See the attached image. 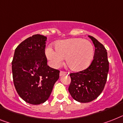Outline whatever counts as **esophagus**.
<instances>
[{
	"instance_id": "obj_1",
	"label": "esophagus",
	"mask_w": 123,
	"mask_h": 123,
	"mask_svg": "<svg viewBox=\"0 0 123 123\" xmlns=\"http://www.w3.org/2000/svg\"><path fill=\"white\" fill-rule=\"evenodd\" d=\"M68 72H64V71H61L60 72V76H62L63 75H65V74H67Z\"/></svg>"
}]
</instances>
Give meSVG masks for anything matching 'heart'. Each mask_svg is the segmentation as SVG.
Instances as JSON below:
<instances>
[{
    "instance_id": "heart-1",
    "label": "heart",
    "mask_w": 123,
    "mask_h": 123,
    "mask_svg": "<svg viewBox=\"0 0 123 123\" xmlns=\"http://www.w3.org/2000/svg\"><path fill=\"white\" fill-rule=\"evenodd\" d=\"M55 50L48 46L45 54L53 67H58L66 58L68 67L75 72L84 70L92 63L94 56L92 43L83 38L60 40L55 44Z\"/></svg>"
}]
</instances>
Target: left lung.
Listing matches in <instances>:
<instances>
[{
    "label": "left lung",
    "mask_w": 123,
    "mask_h": 123,
    "mask_svg": "<svg viewBox=\"0 0 123 123\" xmlns=\"http://www.w3.org/2000/svg\"><path fill=\"white\" fill-rule=\"evenodd\" d=\"M96 48L94 59L86 70L70 74L71 83L68 91L73 99L80 102H91L101 94L109 72L107 53L103 44L89 36Z\"/></svg>",
    "instance_id": "obj_1"
}]
</instances>
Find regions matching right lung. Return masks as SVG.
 Here are the masks:
<instances>
[{"label": "right lung", "instance_id": "1", "mask_svg": "<svg viewBox=\"0 0 123 123\" xmlns=\"http://www.w3.org/2000/svg\"><path fill=\"white\" fill-rule=\"evenodd\" d=\"M47 37L34 34L16 48L12 62L14 84L19 96L31 104L47 100L60 71L47 65L45 41Z\"/></svg>", "mask_w": 123, "mask_h": 123}]
</instances>
